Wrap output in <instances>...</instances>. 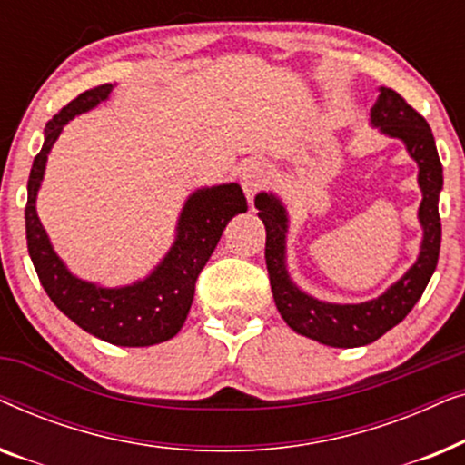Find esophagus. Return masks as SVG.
I'll return each mask as SVG.
<instances>
[{"label": "esophagus", "instance_id": "1", "mask_svg": "<svg viewBox=\"0 0 465 465\" xmlns=\"http://www.w3.org/2000/svg\"><path fill=\"white\" fill-rule=\"evenodd\" d=\"M266 177H269V173H266L262 164H250V167L243 169V173H241V186H243V193L250 205L253 203V196L264 188Z\"/></svg>", "mask_w": 465, "mask_h": 465}]
</instances>
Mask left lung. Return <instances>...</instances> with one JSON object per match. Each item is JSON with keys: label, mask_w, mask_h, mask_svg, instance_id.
<instances>
[{"label": "left lung", "mask_w": 465, "mask_h": 465, "mask_svg": "<svg viewBox=\"0 0 465 465\" xmlns=\"http://www.w3.org/2000/svg\"><path fill=\"white\" fill-rule=\"evenodd\" d=\"M371 124L383 135L404 143L409 156L419 167L417 183L421 188L417 218L423 237L419 256L383 294L364 302L341 304L320 301L298 288L288 271V207L275 193H260L256 196L258 218L266 228V269L279 313L296 334L328 347L351 349L371 345L387 330L398 326L428 288L440 253L442 228L438 199L442 190V164L430 124L396 91L385 86L379 88V99L371 110Z\"/></svg>", "instance_id": "1"}]
</instances>
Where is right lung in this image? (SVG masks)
Returning <instances> with one entry per match:
<instances>
[{
	"label": "right lung",
	"mask_w": 465,
	"mask_h": 465,
	"mask_svg": "<svg viewBox=\"0 0 465 465\" xmlns=\"http://www.w3.org/2000/svg\"><path fill=\"white\" fill-rule=\"evenodd\" d=\"M116 84H101L63 107L44 129L40 154L34 158L27 182L25 228L31 262L42 288L69 320L118 347H150L180 332L194 298V283L234 215L247 212L239 183H218L188 194L177 218L175 239L161 262L143 279L107 288L74 275L54 252L46 228L37 218V193L46 173L48 154L69 120L110 99Z\"/></svg>",
	"instance_id": "obj_1"
}]
</instances>
